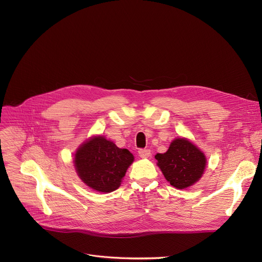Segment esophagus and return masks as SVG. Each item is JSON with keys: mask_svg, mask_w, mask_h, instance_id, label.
<instances>
[{"mask_svg": "<svg viewBox=\"0 0 262 262\" xmlns=\"http://www.w3.org/2000/svg\"><path fill=\"white\" fill-rule=\"evenodd\" d=\"M139 155L141 158H148V157H150V150L149 149H140Z\"/></svg>", "mask_w": 262, "mask_h": 262, "instance_id": "1", "label": "esophagus"}]
</instances>
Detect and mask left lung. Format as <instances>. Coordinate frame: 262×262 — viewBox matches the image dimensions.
<instances>
[{"label": "left lung", "mask_w": 262, "mask_h": 262, "mask_svg": "<svg viewBox=\"0 0 262 262\" xmlns=\"http://www.w3.org/2000/svg\"><path fill=\"white\" fill-rule=\"evenodd\" d=\"M165 180L177 189H185L201 179L205 155L187 139H175L164 154L155 156Z\"/></svg>", "instance_id": "obj_1"}]
</instances>
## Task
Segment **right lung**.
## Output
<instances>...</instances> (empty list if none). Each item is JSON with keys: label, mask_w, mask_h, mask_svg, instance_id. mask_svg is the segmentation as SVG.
<instances>
[{"label": "right lung", "mask_w": 262, "mask_h": 262, "mask_svg": "<svg viewBox=\"0 0 262 262\" xmlns=\"http://www.w3.org/2000/svg\"><path fill=\"white\" fill-rule=\"evenodd\" d=\"M134 160L125 148L98 135L81 144L76 150L74 165L79 179L99 192L118 189L128 167Z\"/></svg>", "instance_id": "obj_1"}]
</instances>
